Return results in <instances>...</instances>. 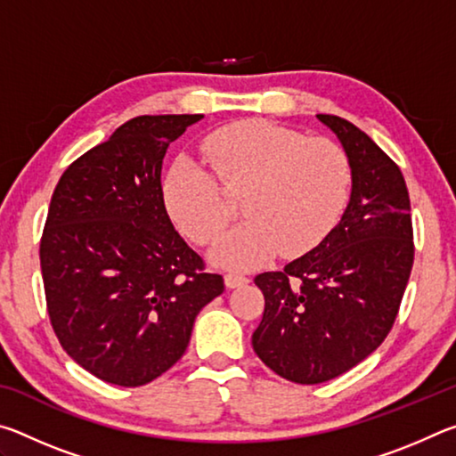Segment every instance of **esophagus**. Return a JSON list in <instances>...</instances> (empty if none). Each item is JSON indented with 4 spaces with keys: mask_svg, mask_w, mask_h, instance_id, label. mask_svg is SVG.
Instances as JSON below:
<instances>
[{
    "mask_svg": "<svg viewBox=\"0 0 456 456\" xmlns=\"http://www.w3.org/2000/svg\"><path fill=\"white\" fill-rule=\"evenodd\" d=\"M249 283V277H245L243 273H237V272H229L225 275V285L229 289H235V288H241V285Z\"/></svg>",
    "mask_w": 456,
    "mask_h": 456,
    "instance_id": "34e87169",
    "label": "esophagus"
}]
</instances>
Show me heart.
<instances>
[{
    "label": "heart",
    "mask_w": 456,
    "mask_h": 456,
    "mask_svg": "<svg viewBox=\"0 0 456 456\" xmlns=\"http://www.w3.org/2000/svg\"><path fill=\"white\" fill-rule=\"evenodd\" d=\"M200 151L227 189L241 191L245 221L223 239L217 259L233 267L259 265L280 249L296 257L314 249L346 209L352 165L338 142L305 138L267 120H243L213 130ZM168 213L197 245H213L229 223L219 183L191 159H179L163 179Z\"/></svg>",
    "instance_id": "obj_1"
}]
</instances>
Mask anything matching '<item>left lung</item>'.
<instances>
[{"label":"left lung","instance_id":"obj_1","mask_svg":"<svg viewBox=\"0 0 456 456\" xmlns=\"http://www.w3.org/2000/svg\"><path fill=\"white\" fill-rule=\"evenodd\" d=\"M318 118L350 159V203L318 247L256 277L265 310L253 350L296 384L328 382L384 342L414 261L411 197L398 165L352 122Z\"/></svg>","mask_w":456,"mask_h":456}]
</instances>
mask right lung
I'll use <instances>...</instances> for the list:
<instances>
[{
  "label": "right lung",
  "mask_w": 456,
  "mask_h": 456,
  "mask_svg": "<svg viewBox=\"0 0 456 456\" xmlns=\"http://www.w3.org/2000/svg\"><path fill=\"white\" fill-rule=\"evenodd\" d=\"M200 118L128 120L53 189L40 241L45 305L61 348L104 382L134 388L165 374L225 289L175 231L160 184L168 144Z\"/></svg>",
  "instance_id": "right-lung-1"
}]
</instances>
